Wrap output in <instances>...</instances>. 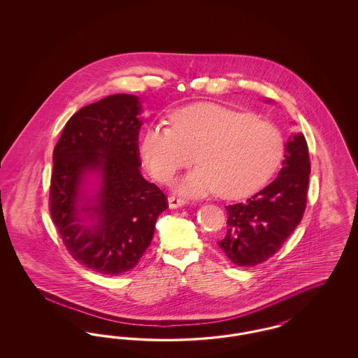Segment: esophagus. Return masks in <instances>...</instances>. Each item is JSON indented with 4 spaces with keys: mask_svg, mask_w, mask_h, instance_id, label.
Returning a JSON list of instances; mask_svg holds the SVG:
<instances>
[{
    "mask_svg": "<svg viewBox=\"0 0 358 358\" xmlns=\"http://www.w3.org/2000/svg\"><path fill=\"white\" fill-rule=\"evenodd\" d=\"M168 204H169L171 209H176V208H180V206H184V205L187 204V200L171 196V197L168 199Z\"/></svg>",
    "mask_w": 358,
    "mask_h": 358,
    "instance_id": "obj_1",
    "label": "esophagus"
}]
</instances>
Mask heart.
<instances>
[{
    "label": "heart",
    "mask_w": 358,
    "mask_h": 358,
    "mask_svg": "<svg viewBox=\"0 0 358 358\" xmlns=\"http://www.w3.org/2000/svg\"><path fill=\"white\" fill-rule=\"evenodd\" d=\"M173 129L152 124L141 136L143 162L159 181L168 182L190 166L197 153L201 165L176 182L177 192L203 197L220 192L224 199H241L263 187L283 158V138L255 115L213 103L178 110Z\"/></svg>",
    "instance_id": "1"
}]
</instances>
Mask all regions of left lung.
I'll use <instances>...</instances> for the list:
<instances>
[{"label":"left lung","mask_w":358,"mask_h":358,"mask_svg":"<svg viewBox=\"0 0 358 358\" xmlns=\"http://www.w3.org/2000/svg\"><path fill=\"white\" fill-rule=\"evenodd\" d=\"M285 148L282 169L273 182L245 203L227 206L228 229L217 244L240 267L271 257L303 217L310 174L306 139L302 133L291 134Z\"/></svg>","instance_id":"8db88e82"}]
</instances>
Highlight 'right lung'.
Returning <instances> with one entry per match:
<instances>
[{
	"instance_id": "add662e5",
	"label": "right lung",
	"mask_w": 358,
	"mask_h": 358,
	"mask_svg": "<svg viewBox=\"0 0 358 358\" xmlns=\"http://www.w3.org/2000/svg\"><path fill=\"white\" fill-rule=\"evenodd\" d=\"M141 115L136 95L106 96L71 117L53 150L52 220L72 257L103 275L136 267L168 208L139 171Z\"/></svg>"
}]
</instances>
